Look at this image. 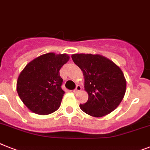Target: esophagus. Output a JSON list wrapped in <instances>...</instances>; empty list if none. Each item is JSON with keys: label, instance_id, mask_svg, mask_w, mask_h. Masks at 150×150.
<instances>
[{"label": "esophagus", "instance_id": "1", "mask_svg": "<svg viewBox=\"0 0 150 150\" xmlns=\"http://www.w3.org/2000/svg\"><path fill=\"white\" fill-rule=\"evenodd\" d=\"M81 86H80V85H77V86H76V89H75V90H74V93H78L79 92V91H80V90H81Z\"/></svg>", "mask_w": 150, "mask_h": 150}]
</instances>
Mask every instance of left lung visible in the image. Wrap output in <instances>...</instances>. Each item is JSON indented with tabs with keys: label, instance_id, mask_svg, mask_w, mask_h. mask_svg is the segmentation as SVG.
<instances>
[{
	"label": "left lung",
	"instance_id": "8db88e82",
	"mask_svg": "<svg viewBox=\"0 0 150 150\" xmlns=\"http://www.w3.org/2000/svg\"><path fill=\"white\" fill-rule=\"evenodd\" d=\"M74 64L83 71L88 100L80 109L88 115L102 117L110 113L124 97L127 81L121 69L112 60L99 54H75Z\"/></svg>",
	"mask_w": 150,
	"mask_h": 150
}]
</instances>
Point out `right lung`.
I'll list each match as a JSON object with an SVG mask.
<instances>
[{"mask_svg": "<svg viewBox=\"0 0 150 150\" xmlns=\"http://www.w3.org/2000/svg\"><path fill=\"white\" fill-rule=\"evenodd\" d=\"M70 57L66 54H43L30 61L20 74L17 91L27 107L39 115L57 110L64 91L60 70Z\"/></svg>", "mask_w": 150, "mask_h": 150, "instance_id": "obj_1", "label": "right lung"}]
</instances>
